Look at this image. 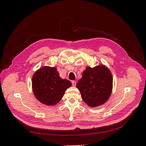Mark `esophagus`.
Returning <instances> with one entry per match:
<instances>
[{
	"mask_svg": "<svg viewBox=\"0 0 146 146\" xmlns=\"http://www.w3.org/2000/svg\"><path fill=\"white\" fill-rule=\"evenodd\" d=\"M72 86H76L77 82L76 81H72Z\"/></svg>",
	"mask_w": 146,
	"mask_h": 146,
	"instance_id": "obj_1",
	"label": "esophagus"
}]
</instances>
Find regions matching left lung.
I'll use <instances>...</instances> for the list:
<instances>
[{"instance_id":"8db88e82","label":"left lung","mask_w":146,"mask_h":146,"mask_svg":"<svg viewBox=\"0 0 146 146\" xmlns=\"http://www.w3.org/2000/svg\"><path fill=\"white\" fill-rule=\"evenodd\" d=\"M84 102L90 107H97L107 102L111 94L113 77L104 64L94 68L87 66L76 85Z\"/></svg>"}]
</instances>
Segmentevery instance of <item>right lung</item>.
Here are the masks:
<instances>
[{"label":"right lung","mask_w":146,"mask_h":146,"mask_svg":"<svg viewBox=\"0 0 146 146\" xmlns=\"http://www.w3.org/2000/svg\"><path fill=\"white\" fill-rule=\"evenodd\" d=\"M32 85L35 98L43 104L52 106L59 102L72 83L60 77L56 67L44 66L33 75Z\"/></svg>","instance_id":"right-lung-1"}]
</instances>
